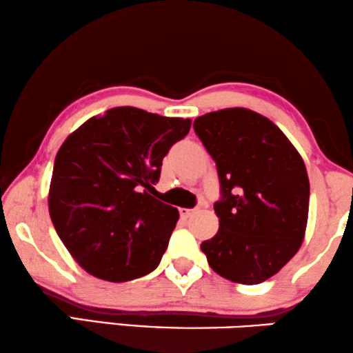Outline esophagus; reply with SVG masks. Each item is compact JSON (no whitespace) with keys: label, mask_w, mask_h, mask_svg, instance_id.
Listing matches in <instances>:
<instances>
[{"label":"esophagus","mask_w":353,"mask_h":353,"mask_svg":"<svg viewBox=\"0 0 353 353\" xmlns=\"http://www.w3.org/2000/svg\"><path fill=\"white\" fill-rule=\"evenodd\" d=\"M196 213V208H180V214L183 218H189Z\"/></svg>","instance_id":"1"}]
</instances>
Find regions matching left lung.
I'll return each instance as SVG.
<instances>
[{
    "instance_id": "obj_1",
    "label": "left lung",
    "mask_w": 353,
    "mask_h": 353,
    "mask_svg": "<svg viewBox=\"0 0 353 353\" xmlns=\"http://www.w3.org/2000/svg\"><path fill=\"white\" fill-rule=\"evenodd\" d=\"M194 130L216 164L219 228L202 242L210 268L242 285L279 272L303 245L309 216V176L287 135L248 108L199 116Z\"/></svg>"
}]
</instances>
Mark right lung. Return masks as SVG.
I'll return each instance as SVG.
<instances>
[{"mask_svg": "<svg viewBox=\"0 0 353 353\" xmlns=\"http://www.w3.org/2000/svg\"><path fill=\"white\" fill-rule=\"evenodd\" d=\"M189 129L191 119L117 106L66 137L55 156L49 213L85 272L117 283L157 268L180 214L151 189L164 156Z\"/></svg>", "mask_w": 353, "mask_h": 353, "instance_id": "1", "label": "right lung"}]
</instances>
